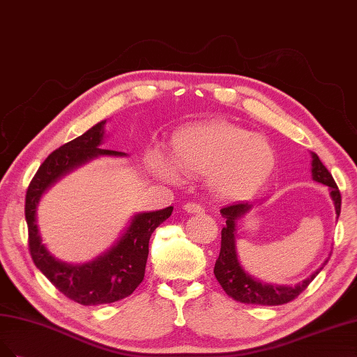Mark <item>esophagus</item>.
<instances>
[{
	"instance_id": "obj_1",
	"label": "esophagus",
	"mask_w": 357,
	"mask_h": 357,
	"mask_svg": "<svg viewBox=\"0 0 357 357\" xmlns=\"http://www.w3.org/2000/svg\"><path fill=\"white\" fill-rule=\"evenodd\" d=\"M183 211L188 212V213H203V212H204V209L202 208L200 204H197V203H190V202L183 204Z\"/></svg>"
}]
</instances>
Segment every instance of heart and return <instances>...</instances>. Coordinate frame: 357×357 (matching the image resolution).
<instances>
[{"mask_svg":"<svg viewBox=\"0 0 357 357\" xmlns=\"http://www.w3.org/2000/svg\"><path fill=\"white\" fill-rule=\"evenodd\" d=\"M172 162L185 176H209L221 197L241 199L267 181L275 154L266 137L225 120H212L188 126L174 136ZM155 170L166 181H178L176 172L163 162L155 163Z\"/></svg>","mask_w":357,"mask_h":357,"instance_id":"b5f03b06","label":"heart"}]
</instances>
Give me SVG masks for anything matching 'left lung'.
I'll use <instances>...</instances> for the list:
<instances>
[{"label": "left lung", "instance_id": "1", "mask_svg": "<svg viewBox=\"0 0 357 357\" xmlns=\"http://www.w3.org/2000/svg\"><path fill=\"white\" fill-rule=\"evenodd\" d=\"M313 155L312 162V174L316 182L324 183L331 188V195L333 204H335L337 218L341 212V194L333 181L331 172L320 162L317 154ZM250 209L248 202L236 203L225 206L221 209L222 216L225 218V227L221 231V252L215 262V278L222 286V289L228 296H231L237 303L243 304H257V305H282L294 301L305 287L312 283V280L319 274L317 270L308 279L298 283L296 286H274L268 283H262L254 278H250L245 270L240 267L237 254H236V221L240 216H243ZM328 259L325 261V264ZM324 264V266H325Z\"/></svg>", "mask_w": 357, "mask_h": 357}]
</instances>
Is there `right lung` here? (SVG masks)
<instances>
[{"instance_id": "obj_1", "label": "right lung", "mask_w": 357, "mask_h": 357, "mask_svg": "<svg viewBox=\"0 0 357 357\" xmlns=\"http://www.w3.org/2000/svg\"><path fill=\"white\" fill-rule=\"evenodd\" d=\"M103 124L98 123L84 135L63 144L44 160L29 182L25 197L28 243L33 264L57 291L83 305L111 304L129 296L145 275L148 243L154 229L172 215L174 208L141 213L133 218L128 231L108 254L86 266H68L56 261L41 243L36 211L41 194L66 172L98 155H124L119 151L99 148Z\"/></svg>"}]
</instances>
